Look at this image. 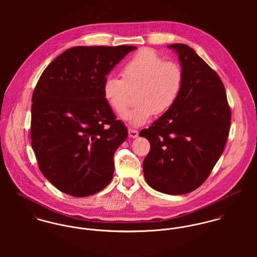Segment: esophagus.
Listing matches in <instances>:
<instances>
[{"mask_svg": "<svg viewBox=\"0 0 257 257\" xmlns=\"http://www.w3.org/2000/svg\"><path fill=\"white\" fill-rule=\"evenodd\" d=\"M128 136L131 138H133V139H136L139 136V132L137 130H135V128H128Z\"/></svg>", "mask_w": 257, "mask_h": 257, "instance_id": "esophagus-1", "label": "esophagus"}]
</instances>
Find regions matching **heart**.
<instances>
[{
    "instance_id": "heart-1",
    "label": "heart",
    "mask_w": 257,
    "mask_h": 257,
    "mask_svg": "<svg viewBox=\"0 0 257 257\" xmlns=\"http://www.w3.org/2000/svg\"><path fill=\"white\" fill-rule=\"evenodd\" d=\"M121 79L109 76L103 84V96L110 109L122 115L129 105L130 93L137 90L138 105L123 118L132 125L146 123L155 113L162 114L178 101L184 85L181 65L165 61L154 50L145 48L120 68Z\"/></svg>"
}]
</instances>
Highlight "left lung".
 <instances>
[{
    "label": "left lung",
    "instance_id": "8db88e82",
    "mask_svg": "<svg viewBox=\"0 0 257 257\" xmlns=\"http://www.w3.org/2000/svg\"><path fill=\"white\" fill-rule=\"evenodd\" d=\"M177 51L184 85L176 104L140 133L150 144L144 160L147 184L156 191L182 195L204 183L219 160L231 112L220 76L190 46Z\"/></svg>",
    "mask_w": 257,
    "mask_h": 257
}]
</instances>
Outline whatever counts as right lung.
Here are the masks:
<instances>
[{"instance_id":"obj_1","label":"right lung","mask_w":257,"mask_h":257,"mask_svg":"<svg viewBox=\"0 0 257 257\" xmlns=\"http://www.w3.org/2000/svg\"><path fill=\"white\" fill-rule=\"evenodd\" d=\"M133 45L76 46L42 72L33 94L32 147L44 177L61 192L87 197L108 186L113 154L127 138L103 96L110 70Z\"/></svg>"}]
</instances>
